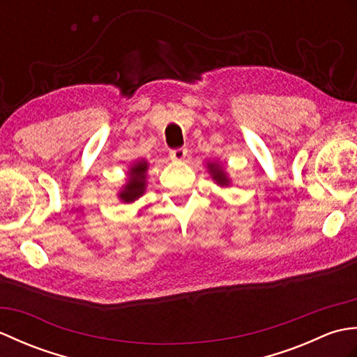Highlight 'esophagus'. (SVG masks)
Masks as SVG:
<instances>
[{
	"label": "esophagus",
	"instance_id": "34e87169",
	"mask_svg": "<svg viewBox=\"0 0 357 357\" xmlns=\"http://www.w3.org/2000/svg\"><path fill=\"white\" fill-rule=\"evenodd\" d=\"M187 155V149L185 147H179V149H173L170 150V158L174 159V161H181L184 159Z\"/></svg>",
	"mask_w": 357,
	"mask_h": 357
}]
</instances>
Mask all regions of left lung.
<instances>
[{
    "instance_id": "left-lung-1",
    "label": "left lung",
    "mask_w": 357,
    "mask_h": 357,
    "mask_svg": "<svg viewBox=\"0 0 357 357\" xmlns=\"http://www.w3.org/2000/svg\"><path fill=\"white\" fill-rule=\"evenodd\" d=\"M208 169L211 173H213V179L218 184H221V185L229 184V179H227L224 170L218 164H208Z\"/></svg>"
}]
</instances>
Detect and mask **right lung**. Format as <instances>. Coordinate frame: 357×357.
<instances>
[{
  "instance_id": "obj_1",
  "label": "right lung",
  "mask_w": 357,
  "mask_h": 357,
  "mask_svg": "<svg viewBox=\"0 0 357 357\" xmlns=\"http://www.w3.org/2000/svg\"><path fill=\"white\" fill-rule=\"evenodd\" d=\"M147 162L141 161L136 162L130 169V179H128V184L126 185L124 192L121 193V199L126 202H133L136 198L144 193V188H146V172H147Z\"/></svg>"
}]
</instances>
